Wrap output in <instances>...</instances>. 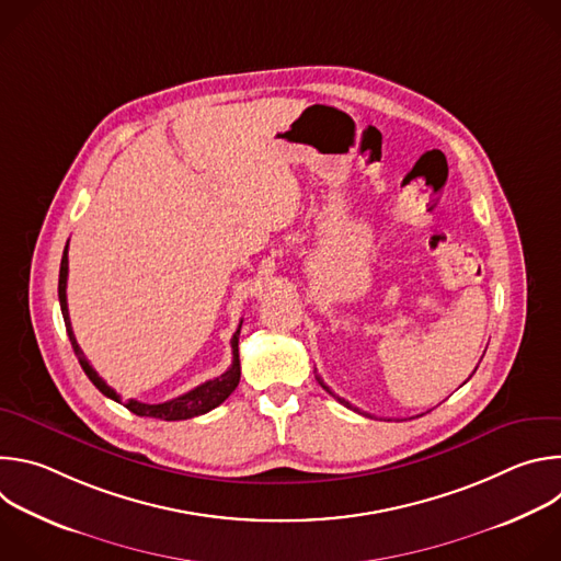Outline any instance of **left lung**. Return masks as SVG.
Here are the masks:
<instances>
[{"label": "left lung", "mask_w": 561, "mask_h": 561, "mask_svg": "<svg viewBox=\"0 0 561 561\" xmlns=\"http://www.w3.org/2000/svg\"><path fill=\"white\" fill-rule=\"evenodd\" d=\"M317 381H319V383H322V386H324V388H327V390L331 392V388H329V386H327V383H324L322 379H319V377H317ZM331 394H333V392H331ZM333 397H335V394H333ZM337 402H340V404H344L346 409H353V404H348V402H346V399H342V397H337ZM353 411H357V413H359V409H353ZM364 415H366V413H364Z\"/></svg>", "instance_id": "left-lung-1"}]
</instances>
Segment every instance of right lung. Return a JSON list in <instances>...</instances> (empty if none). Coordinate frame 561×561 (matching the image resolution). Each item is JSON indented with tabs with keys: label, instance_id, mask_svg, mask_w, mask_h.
I'll use <instances>...</instances> for the list:
<instances>
[{
	"label": "right lung",
	"instance_id": "add662e5",
	"mask_svg": "<svg viewBox=\"0 0 561 561\" xmlns=\"http://www.w3.org/2000/svg\"><path fill=\"white\" fill-rule=\"evenodd\" d=\"M66 279H68V244L64 249V255H61V266H59V286H57V293H59V306H61V314H64V324H66V333H68V340L72 344V351L79 359V364H82L84 373L89 375V379L100 388L102 394L115 399V402H119L122 407H126L130 413L139 415V417H152V420H164V422H180V420H191V417H197V415H204L208 411H213L215 407H219L224 399L237 388L239 383V375H242V368H239V331H242V324H239V329L234 331L232 340H230V348H232V364L226 373H221L219 377L215 379H208L204 381L202 386L171 399V402H162V404H144V402H137V399H126V402H122V397L98 375V370L89 364V359L84 357L82 348H79L77 340H75V333H72V327H70V314H68V304H66Z\"/></svg>",
	"mask_w": 561,
	"mask_h": 561
}]
</instances>
